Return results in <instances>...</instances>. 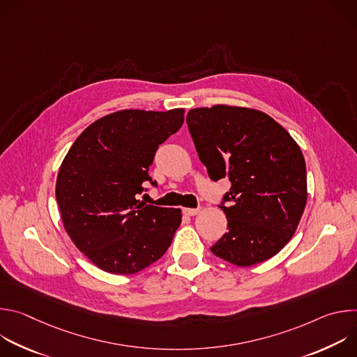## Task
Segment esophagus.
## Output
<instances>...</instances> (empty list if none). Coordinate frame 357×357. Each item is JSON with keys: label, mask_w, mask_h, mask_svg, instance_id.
Segmentation results:
<instances>
[{"label": "esophagus", "mask_w": 357, "mask_h": 357, "mask_svg": "<svg viewBox=\"0 0 357 357\" xmlns=\"http://www.w3.org/2000/svg\"><path fill=\"white\" fill-rule=\"evenodd\" d=\"M183 212H185V215H188V216H196V215L200 212V208H196V209H193V208H186V209H183Z\"/></svg>", "instance_id": "esophagus-1"}]
</instances>
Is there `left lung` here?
<instances>
[{
	"mask_svg": "<svg viewBox=\"0 0 357 357\" xmlns=\"http://www.w3.org/2000/svg\"><path fill=\"white\" fill-rule=\"evenodd\" d=\"M186 123L211 179L231 182L219 205L227 233L212 252L238 267L274 257L294 236L307 205L301 148L284 127L254 109H193Z\"/></svg>",
	"mask_w": 357,
	"mask_h": 357,
	"instance_id": "1",
	"label": "left lung"
}]
</instances>
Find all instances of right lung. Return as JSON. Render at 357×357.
Here are the masks:
<instances>
[{"mask_svg":"<svg viewBox=\"0 0 357 357\" xmlns=\"http://www.w3.org/2000/svg\"><path fill=\"white\" fill-rule=\"evenodd\" d=\"M183 109L121 110L90 124L73 142L56 179L69 237L98 268L135 274L160 260L181 225V209L144 205L138 195L158 146L183 124Z\"/></svg>","mask_w":357,"mask_h":357,"instance_id":"obj_1","label":"right lung"}]
</instances>
